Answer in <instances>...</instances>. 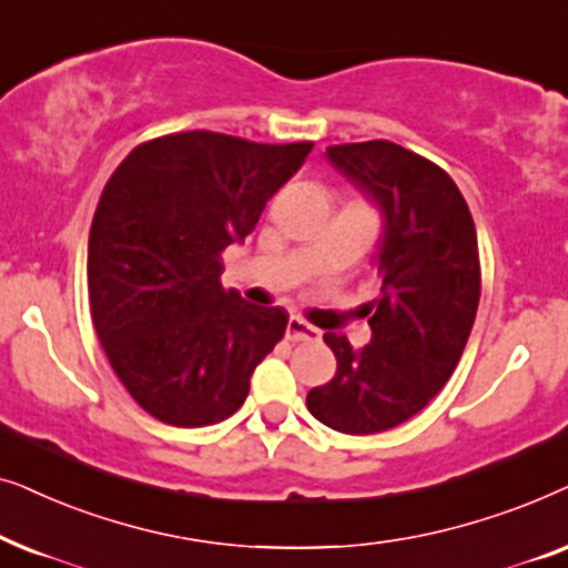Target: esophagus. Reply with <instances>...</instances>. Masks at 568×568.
<instances>
[{
  "label": "esophagus",
  "instance_id": "34e87169",
  "mask_svg": "<svg viewBox=\"0 0 568 568\" xmlns=\"http://www.w3.org/2000/svg\"><path fill=\"white\" fill-rule=\"evenodd\" d=\"M285 337L293 339V343H316L322 337V332L312 327V324L301 320V316H291L288 329H285Z\"/></svg>",
  "mask_w": 568,
  "mask_h": 568
}]
</instances>
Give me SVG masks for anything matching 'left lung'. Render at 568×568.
<instances>
[{
  "label": "left lung",
  "mask_w": 568,
  "mask_h": 568,
  "mask_svg": "<svg viewBox=\"0 0 568 568\" xmlns=\"http://www.w3.org/2000/svg\"><path fill=\"white\" fill-rule=\"evenodd\" d=\"M327 158L382 213L379 296L361 306L372 343L327 332L337 372L308 392L316 420L366 436L420 413L457 368L480 301V256L463 192L436 163L389 140L332 145Z\"/></svg>",
  "instance_id": "1"
}]
</instances>
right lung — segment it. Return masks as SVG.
Masks as SVG:
<instances>
[{
  "label": "right lung",
  "instance_id": "right-lung-1",
  "mask_svg": "<svg viewBox=\"0 0 568 568\" xmlns=\"http://www.w3.org/2000/svg\"><path fill=\"white\" fill-rule=\"evenodd\" d=\"M312 148L179 132L142 142L113 171L90 225V312L111 368L153 418L225 420L283 339L285 308L225 291L221 254L254 231Z\"/></svg>",
  "mask_w": 568,
  "mask_h": 568
}]
</instances>
